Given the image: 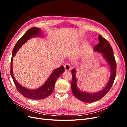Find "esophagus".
<instances>
[{
    "mask_svg": "<svg viewBox=\"0 0 127 127\" xmlns=\"http://www.w3.org/2000/svg\"><path fill=\"white\" fill-rule=\"evenodd\" d=\"M64 67L65 70L67 71H69V70H71V66H70V64L68 63L65 64Z\"/></svg>",
    "mask_w": 127,
    "mask_h": 127,
    "instance_id": "34e87169",
    "label": "esophagus"
}]
</instances>
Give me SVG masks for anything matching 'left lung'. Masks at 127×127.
<instances>
[{"label":"left lung","instance_id":"left-lung-1","mask_svg":"<svg viewBox=\"0 0 127 127\" xmlns=\"http://www.w3.org/2000/svg\"><path fill=\"white\" fill-rule=\"evenodd\" d=\"M98 40L99 43L95 46L93 50L102 53L103 57L108 64L111 71L109 80L104 88L101 91L93 93L80 91L77 87V82L76 76V68H74L71 70V90L72 93L79 100L86 103L94 102L104 96L112 87L116 76L117 64L113 55V49L109 42L99 34L98 35Z\"/></svg>","mask_w":127,"mask_h":127}]
</instances>
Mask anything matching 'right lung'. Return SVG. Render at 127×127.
<instances>
[{"label":"right lung","mask_w":127,"mask_h":127,"mask_svg":"<svg viewBox=\"0 0 127 127\" xmlns=\"http://www.w3.org/2000/svg\"><path fill=\"white\" fill-rule=\"evenodd\" d=\"M41 31V29L37 28H32L27 31L24 35L18 41L16 44H15L13 50L12 57H11L10 63V75L13 78L14 84L16 85L17 91L24 97L31 99H42L49 96L52 93L53 90H54L56 80L64 71V68L63 66L56 69L52 72L51 75L50 76L43 85L35 90H30L23 87L20 85L15 79L13 70V60L14 57H15L19 49L25 44L28 40L31 37L39 36L40 35H42V32Z\"/></svg>","instance_id":"1"}]
</instances>
